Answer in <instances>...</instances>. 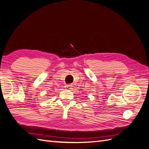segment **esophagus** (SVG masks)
<instances>
[{"label":"esophagus","mask_w":149,"mask_h":149,"mask_svg":"<svg viewBox=\"0 0 149 149\" xmlns=\"http://www.w3.org/2000/svg\"><path fill=\"white\" fill-rule=\"evenodd\" d=\"M65 89H67V90H71L72 89V86L71 85H70V84H68V85H66L65 86Z\"/></svg>","instance_id":"1"}]
</instances>
